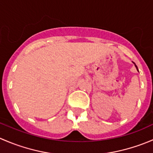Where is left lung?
Here are the masks:
<instances>
[{
    "instance_id": "obj_1",
    "label": "left lung",
    "mask_w": 153,
    "mask_h": 153,
    "mask_svg": "<svg viewBox=\"0 0 153 153\" xmlns=\"http://www.w3.org/2000/svg\"><path fill=\"white\" fill-rule=\"evenodd\" d=\"M133 64H135V67H136L137 70H138V67H137V66H136V65H135V63H134V62H133Z\"/></svg>"
}]
</instances>
